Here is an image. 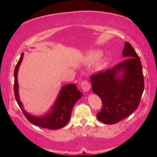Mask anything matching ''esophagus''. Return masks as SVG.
<instances>
[{
	"mask_svg": "<svg viewBox=\"0 0 157 157\" xmlns=\"http://www.w3.org/2000/svg\"><path fill=\"white\" fill-rule=\"evenodd\" d=\"M81 86L82 90L84 92H88L90 90V83L88 82L87 79H84V80L82 81Z\"/></svg>",
	"mask_w": 157,
	"mask_h": 157,
	"instance_id": "1",
	"label": "esophagus"
}]
</instances>
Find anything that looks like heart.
I'll return each instance as SVG.
<instances>
[{
	"instance_id": "b5f03b06",
	"label": "heart",
	"mask_w": 157,
	"mask_h": 157,
	"mask_svg": "<svg viewBox=\"0 0 157 157\" xmlns=\"http://www.w3.org/2000/svg\"><path fill=\"white\" fill-rule=\"evenodd\" d=\"M100 56H101V54H100L99 52H94L92 53V54L90 56V59L92 60V61H96V60H97L100 57Z\"/></svg>"
}]
</instances>
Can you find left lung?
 I'll return each instance as SVG.
<instances>
[{"mask_svg": "<svg viewBox=\"0 0 157 157\" xmlns=\"http://www.w3.org/2000/svg\"><path fill=\"white\" fill-rule=\"evenodd\" d=\"M122 55L124 61L90 76L92 91L102 102L97 118L106 124H115L131 115L138 109L144 91L140 59L129 42H125ZM121 71L123 74L117 77Z\"/></svg>", "mask_w": 157, "mask_h": 157, "instance_id": "8db88e82", "label": "left lung"}]
</instances>
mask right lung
Returning <instances> with one entry per match:
<instances>
[{"instance_id":"add662e5","label":"right lung","mask_w":157,"mask_h":157,"mask_svg":"<svg viewBox=\"0 0 157 157\" xmlns=\"http://www.w3.org/2000/svg\"><path fill=\"white\" fill-rule=\"evenodd\" d=\"M23 54L21 53L19 61L14 71V93L16 101L20 109L28 121L40 128L49 129H57L64 127L71 117V110L75 103L82 97V93L79 92L74 84L66 85L61 88L56 102L53 105L51 111L47 115L41 117L32 116L26 112L23 108V105L19 101L18 94L17 72L21 64Z\"/></svg>"}]
</instances>
